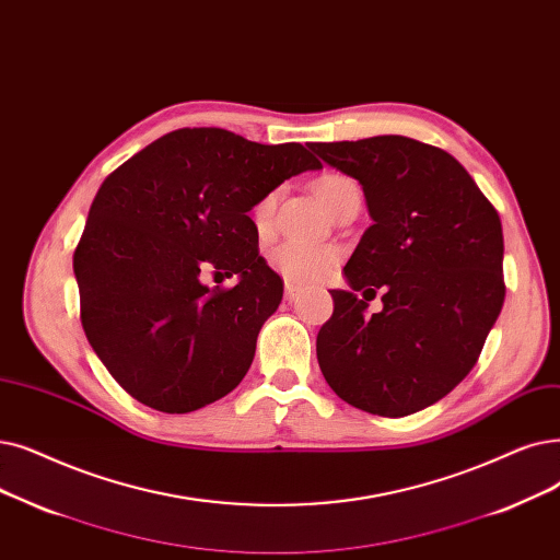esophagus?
<instances>
[{"label":"esophagus","mask_w":560,"mask_h":560,"mask_svg":"<svg viewBox=\"0 0 560 560\" xmlns=\"http://www.w3.org/2000/svg\"><path fill=\"white\" fill-rule=\"evenodd\" d=\"M298 298H300V293H298V288L293 285V283H285V300L293 304V302H298Z\"/></svg>","instance_id":"34e87169"}]
</instances>
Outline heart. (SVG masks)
<instances>
[{
    "label": "heart",
    "instance_id": "1",
    "mask_svg": "<svg viewBox=\"0 0 560 560\" xmlns=\"http://www.w3.org/2000/svg\"><path fill=\"white\" fill-rule=\"evenodd\" d=\"M313 189L329 212H334L340 203H343L350 194L361 191L357 180L334 172H327L315 178ZM275 208H277V191L265 194V197L258 199V203L254 206V224L260 231L270 226ZM270 262L275 270L293 285H311V283L323 281L334 270L338 262V252L329 245H308V242L288 240L270 252Z\"/></svg>",
    "mask_w": 560,
    "mask_h": 560
}]
</instances>
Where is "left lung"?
<instances>
[{"label":"left lung","mask_w":560,"mask_h":560,"mask_svg":"<svg viewBox=\"0 0 560 560\" xmlns=\"http://www.w3.org/2000/svg\"><path fill=\"white\" fill-rule=\"evenodd\" d=\"M311 149L361 183L373 217L343 267L352 290H329L334 313L315 340L320 371L357 409L415 415L469 375L499 318V212L436 145L382 135ZM377 287L385 306L369 316L355 293Z\"/></svg>","instance_id":"8db88e82"}]
</instances>
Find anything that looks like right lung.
Returning a JSON list of instances; mask_svg holds the SVG:
<instances>
[{
	"label": "right lung",
	"mask_w": 560,
	"mask_h": 560,
	"mask_svg": "<svg viewBox=\"0 0 560 560\" xmlns=\"http://www.w3.org/2000/svg\"><path fill=\"white\" fill-rule=\"evenodd\" d=\"M320 166L295 141L265 145L222 128H183L105 178L72 270L89 343L135 400L187 415L247 375L258 331L283 298L247 212ZM206 269L241 281L208 289Z\"/></svg>",
	"instance_id": "obj_1"
}]
</instances>
